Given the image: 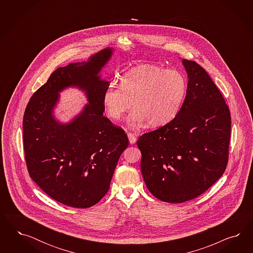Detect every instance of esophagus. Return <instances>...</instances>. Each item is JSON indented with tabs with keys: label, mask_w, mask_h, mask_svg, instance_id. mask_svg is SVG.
I'll use <instances>...</instances> for the list:
<instances>
[{
	"label": "esophagus",
	"mask_w": 253,
	"mask_h": 253,
	"mask_svg": "<svg viewBox=\"0 0 253 253\" xmlns=\"http://www.w3.org/2000/svg\"><path fill=\"white\" fill-rule=\"evenodd\" d=\"M127 135H128V138H129V142H130V145H133V144L136 143V136L134 134L128 132Z\"/></svg>",
	"instance_id": "obj_1"
}]
</instances>
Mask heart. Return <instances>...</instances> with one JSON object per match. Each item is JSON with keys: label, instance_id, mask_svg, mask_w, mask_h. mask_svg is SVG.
<instances>
[{"label": "heart", "instance_id": "obj_1", "mask_svg": "<svg viewBox=\"0 0 253 253\" xmlns=\"http://www.w3.org/2000/svg\"><path fill=\"white\" fill-rule=\"evenodd\" d=\"M186 92L187 82L182 72L145 64L124 73L121 84L108 85L102 103L105 113L113 121H119L132 105L130 124L147 122L159 127L176 118Z\"/></svg>", "mask_w": 253, "mask_h": 253}]
</instances>
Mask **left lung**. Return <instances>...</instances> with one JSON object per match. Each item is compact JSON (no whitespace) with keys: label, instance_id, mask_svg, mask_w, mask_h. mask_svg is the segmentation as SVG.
<instances>
[{"label":"left lung","instance_id":"1","mask_svg":"<svg viewBox=\"0 0 253 253\" xmlns=\"http://www.w3.org/2000/svg\"><path fill=\"white\" fill-rule=\"evenodd\" d=\"M182 64L188 84L178 115L137 141L146 187L169 203L199 197L222 176L228 161L229 108L205 69L186 59Z\"/></svg>","mask_w":253,"mask_h":253}]
</instances>
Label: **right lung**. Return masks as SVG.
Instances as JSON below:
<instances>
[{
	"instance_id": "1",
	"label": "right lung",
	"mask_w": 253,
	"mask_h": 253,
	"mask_svg": "<svg viewBox=\"0 0 253 253\" xmlns=\"http://www.w3.org/2000/svg\"><path fill=\"white\" fill-rule=\"evenodd\" d=\"M113 53L107 47L86 61L54 70L25 110L24 150L31 179L49 197L69 207H92L107 194L119 159L129 145L124 130L103 116L102 97L109 82L100 73ZM68 87L84 91L87 104L62 123L54 112L60 92Z\"/></svg>"
}]
</instances>
